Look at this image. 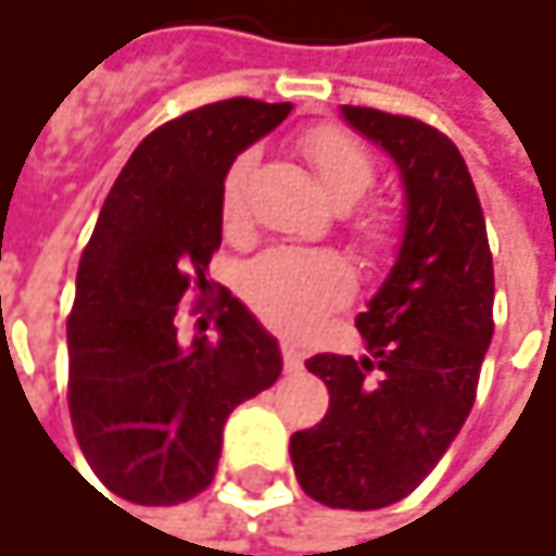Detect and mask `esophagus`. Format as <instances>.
I'll return each mask as SVG.
<instances>
[{
  "mask_svg": "<svg viewBox=\"0 0 556 556\" xmlns=\"http://www.w3.org/2000/svg\"><path fill=\"white\" fill-rule=\"evenodd\" d=\"M282 364H286V370H289V374L302 367V357H299V351H295L292 344H282Z\"/></svg>",
  "mask_w": 556,
  "mask_h": 556,
  "instance_id": "1",
  "label": "esophagus"
}]
</instances>
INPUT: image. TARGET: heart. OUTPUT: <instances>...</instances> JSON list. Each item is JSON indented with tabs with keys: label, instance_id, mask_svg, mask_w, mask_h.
Here are the masks:
<instances>
[{
	"label": "heart",
	"instance_id": "1",
	"mask_svg": "<svg viewBox=\"0 0 556 556\" xmlns=\"http://www.w3.org/2000/svg\"><path fill=\"white\" fill-rule=\"evenodd\" d=\"M302 154L321 179L325 192L341 205L361 202L377 179V164L370 151L341 128H315L302 138ZM254 167L251 154H241L222 186V215L228 225L244 218V186ZM380 218L364 215L361 235L377 238ZM354 286L351 264L334 251H302V248H274L248 264L241 277V292L251 308L279 331L299 334L305 331L325 308L338 305Z\"/></svg>",
	"mask_w": 556,
	"mask_h": 556
}]
</instances>
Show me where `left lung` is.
<instances>
[{"instance_id":"8db88e82","label":"left lung","mask_w":556,"mask_h":556,"mask_svg":"<svg viewBox=\"0 0 556 556\" xmlns=\"http://www.w3.org/2000/svg\"><path fill=\"white\" fill-rule=\"evenodd\" d=\"M341 118L383 148L405 192V225L387 279L357 315L364 357L305 361L328 392L315 428L295 431L299 486L331 508L405 500L460 434L493 341V254L477 186L438 128L364 105Z\"/></svg>"}]
</instances>
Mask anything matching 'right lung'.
Instances as JSON below:
<instances>
[{
	"mask_svg": "<svg viewBox=\"0 0 556 556\" xmlns=\"http://www.w3.org/2000/svg\"><path fill=\"white\" fill-rule=\"evenodd\" d=\"M289 109L257 99L192 109L151 131L105 195L76 270L66 357L79 451L118 500L199 496L215 477L228 415L282 374L277 338L231 292L215 341H182L176 305L192 282L202 295L212 289L225 173Z\"/></svg>",
	"mask_w": 556,
	"mask_h": 556,
	"instance_id": "1",
	"label": "right lung"
}]
</instances>
